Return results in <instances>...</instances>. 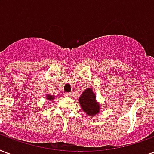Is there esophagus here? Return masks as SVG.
<instances>
[{"instance_id":"obj_1","label":"esophagus","mask_w":154,"mask_h":154,"mask_svg":"<svg viewBox=\"0 0 154 154\" xmlns=\"http://www.w3.org/2000/svg\"><path fill=\"white\" fill-rule=\"evenodd\" d=\"M65 97H72V94L71 93H66L65 94Z\"/></svg>"}]
</instances>
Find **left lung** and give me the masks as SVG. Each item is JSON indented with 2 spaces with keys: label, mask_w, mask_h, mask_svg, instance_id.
<instances>
[{
  "label": "left lung",
  "mask_w": 154,
  "mask_h": 154,
  "mask_svg": "<svg viewBox=\"0 0 154 154\" xmlns=\"http://www.w3.org/2000/svg\"><path fill=\"white\" fill-rule=\"evenodd\" d=\"M79 104L88 116H96L101 111V105L97 101L96 94L92 88H87L79 97Z\"/></svg>",
  "instance_id": "8db88e82"
}]
</instances>
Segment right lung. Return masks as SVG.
<instances>
[{"mask_svg": "<svg viewBox=\"0 0 154 154\" xmlns=\"http://www.w3.org/2000/svg\"><path fill=\"white\" fill-rule=\"evenodd\" d=\"M56 97L53 96V95H51V94H46V99L47 101H53L54 99H55Z\"/></svg>", "mask_w": 154, "mask_h": 154, "instance_id": "1", "label": "right lung"}]
</instances>
